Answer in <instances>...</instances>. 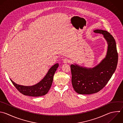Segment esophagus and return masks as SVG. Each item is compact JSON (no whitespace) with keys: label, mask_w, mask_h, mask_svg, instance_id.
Listing matches in <instances>:
<instances>
[{"label":"esophagus","mask_w":123,"mask_h":123,"mask_svg":"<svg viewBox=\"0 0 123 123\" xmlns=\"http://www.w3.org/2000/svg\"><path fill=\"white\" fill-rule=\"evenodd\" d=\"M69 62V61L68 59H64L63 60V62L64 63H67Z\"/></svg>","instance_id":"1"}]
</instances>
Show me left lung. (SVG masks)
I'll use <instances>...</instances> for the list:
<instances>
[{"label":"left lung","instance_id":"obj_1","mask_svg":"<svg viewBox=\"0 0 123 123\" xmlns=\"http://www.w3.org/2000/svg\"><path fill=\"white\" fill-rule=\"evenodd\" d=\"M94 32L103 35L108 45L107 53L105 58L93 68L71 65L73 87L80 94H91L101 90L111 79L117 65L118 56L114 37L106 31L97 29Z\"/></svg>","mask_w":123,"mask_h":123}]
</instances>
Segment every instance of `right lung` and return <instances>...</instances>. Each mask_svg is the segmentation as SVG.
<instances>
[{
    "mask_svg": "<svg viewBox=\"0 0 123 123\" xmlns=\"http://www.w3.org/2000/svg\"><path fill=\"white\" fill-rule=\"evenodd\" d=\"M59 66L56 63L52 66L44 78L38 83L33 86H24L16 84L10 79L16 89L22 94L32 97H39L46 95L49 91L53 79L54 74Z\"/></svg>",
    "mask_w": 123,
    "mask_h": 123,
    "instance_id": "1",
    "label": "right lung"
}]
</instances>
